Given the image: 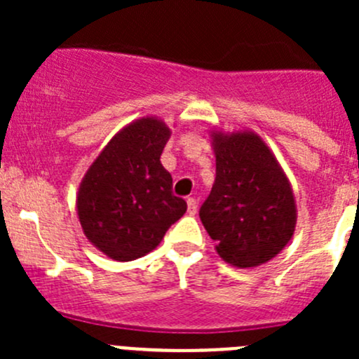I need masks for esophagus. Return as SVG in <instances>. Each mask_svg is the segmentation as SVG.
<instances>
[{
  "instance_id": "obj_1",
  "label": "esophagus",
  "mask_w": 359,
  "mask_h": 359,
  "mask_svg": "<svg viewBox=\"0 0 359 359\" xmlns=\"http://www.w3.org/2000/svg\"><path fill=\"white\" fill-rule=\"evenodd\" d=\"M187 212H189L191 215H194V213L198 212V201L194 200V198H187Z\"/></svg>"
}]
</instances>
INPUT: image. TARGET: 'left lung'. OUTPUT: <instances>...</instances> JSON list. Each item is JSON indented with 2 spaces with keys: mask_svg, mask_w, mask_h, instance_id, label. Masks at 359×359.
I'll use <instances>...</instances> for the list:
<instances>
[{
  "mask_svg": "<svg viewBox=\"0 0 359 359\" xmlns=\"http://www.w3.org/2000/svg\"><path fill=\"white\" fill-rule=\"evenodd\" d=\"M215 182L200 219L227 264L257 267L278 255L295 233L292 184L262 137L213 128Z\"/></svg>",
  "mask_w": 359,
  "mask_h": 359,
  "instance_id": "obj_1",
  "label": "left lung"
}]
</instances>
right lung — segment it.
<instances>
[{
	"label": "right lung",
	"instance_id": "add662e5",
	"mask_svg": "<svg viewBox=\"0 0 359 359\" xmlns=\"http://www.w3.org/2000/svg\"><path fill=\"white\" fill-rule=\"evenodd\" d=\"M170 128L156 116L123 126L86 170L76 212L86 240L112 260L128 262L153 252L186 213L173 196L172 175L159 156Z\"/></svg>",
	"mask_w": 359,
	"mask_h": 359
}]
</instances>
